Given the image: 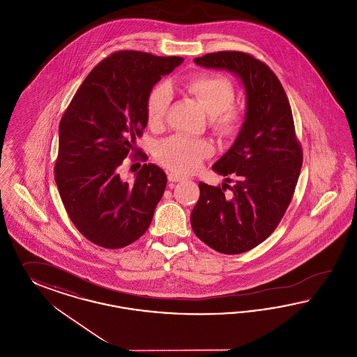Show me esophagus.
<instances>
[{"label": "esophagus", "instance_id": "obj_1", "mask_svg": "<svg viewBox=\"0 0 357 357\" xmlns=\"http://www.w3.org/2000/svg\"><path fill=\"white\" fill-rule=\"evenodd\" d=\"M167 178H169V181H170V182H181V181L185 179V176L178 175V174H175V172H170V174L167 175Z\"/></svg>", "mask_w": 357, "mask_h": 357}]
</instances>
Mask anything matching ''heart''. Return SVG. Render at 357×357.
<instances>
[{"label": "heart", "mask_w": 357, "mask_h": 357, "mask_svg": "<svg viewBox=\"0 0 357 357\" xmlns=\"http://www.w3.org/2000/svg\"><path fill=\"white\" fill-rule=\"evenodd\" d=\"M182 89L210 114L208 125L220 138H234L242 130L245 113L235 103L236 89L232 81L216 73H199L185 78ZM172 93L163 84L154 86L146 100V121L149 128H163L170 109ZM214 153L206 139H192L185 135H172L158 144L157 159L169 170L178 174L197 172L202 162Z\"/></svg>", "instance_id": "heart-1"}]
</instances>
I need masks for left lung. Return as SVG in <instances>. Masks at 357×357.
Instances as JSON below:
<instances>
[{
  "instance_id": "left-lung-1",
  "label": "left lung",
  "mask_w": 357,
  "mask_h": 357,
  "mask_svg": "<svg viewBox=\"0 0 357 357\" xmlns=\"http://www.w3.org/2000/svg\"><path fill=\"white\" fill-rule=\"evenodd\" d=\"M194 61L235 73L245 87L247 114L239 137L213 166L227 183L200 182L191 213V227L202 242L220 254H243L264 242L284 216L298 185L303 149L284 89L264 62L229 50Z\"/></svg>"
}]
</instances>
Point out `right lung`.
I'll return each mask as SVG.
<instances>
[{
    "label": "right lung",
    "instance_id": "add662e5",
    "mask_svg": "<svg viewBox=\"0 0 357 357\" xmlns=\"http://www.w3.org/2000/svg\"><path fill=\"white\" fill-rule=\"evenodd\" d=\"M183 62L138 50L103 58L61 118L54 179L73 225L87 241L122 248L147 231L167 185L165 172L144 163L134 182L121 179L125 158L147 155L134 147L146 128V100Z\"/></svg>",
    "mask_w": 357,
    "mask_h": 357
}]
</instances>
